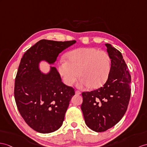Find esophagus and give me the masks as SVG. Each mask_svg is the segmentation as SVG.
Listing matches in <instances>:
<instances>
[{
  "instance_id": "obj_1",
  "label": "esophagus",
  "mask_w": 147,
  "mask_h": 147,
  "mask_svg": "<svg viewBox=\"0 0 147 147\" xmlns=\"http://www.w3.org/2000/svg\"><path fill=\"white\" fill-rule=\"evenodd\" d=\"M76 94L77 95H80L81 94V92L79 90H76Z\"/></svg>"
}]
</instances>
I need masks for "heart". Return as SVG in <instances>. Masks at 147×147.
<instances>
[{"mask_svg": "<svg viewBox=\"0 0 147 147\" xmlns=\"http://www.w3.org/2000/svg\"><path fill=\"white\" fill-rule=\"evenodd\" d=\"M68 61L61 60L58 70L64 83L71 85L80 76V87L98 88L108 79L111 70V59L105 51L95 48H80L70 52Z\"/></svg>", "mask_w": 147, "mask_h": 147, "instance_id": "obj_1", "label": "heart"}]
</instances>
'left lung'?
<instances>
[{"label":"left lung","mask_w":147,"mask_h":147,"mask_svg":"<svg viewBox=\"0 0 147 147\" xmlns=\"http://www.w3.org/2000/svg\"><path fill=\"white\" fill-rule=\"evenodd\" d=\"M111 59V70L103 87L82 92L81 109L86 125L96 132L116 125L126 112L130 101L131 76L121 52L106 44Z\"/></svg>","instance_id":"8db88e82"}]
</instances>
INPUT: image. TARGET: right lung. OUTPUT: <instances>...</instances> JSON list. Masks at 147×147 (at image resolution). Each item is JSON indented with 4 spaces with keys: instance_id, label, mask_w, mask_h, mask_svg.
I'll return each instance as SVG.
<instances>
[{
    "instance_id": "add662e5",
    "label": "right lung",
    "mask_w": 147,
    "mask_h": 147,
    "mask_svg": "<svg viewBox=\"0 0 147 147\" xmlns=\"http://www.w3.org/2000/svg\"><path fill=\"white\" fill-rule=\"evenodd\" d=\"M76 42L42 39L28 49L21 59L14 97L24 121L39 133H51L62 126L75 91L63 83L55 67L44 74L38 69V63L45 60L53 63L60 52Z\"/></svg>"
}]
</instances>
